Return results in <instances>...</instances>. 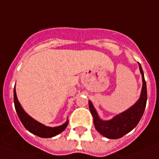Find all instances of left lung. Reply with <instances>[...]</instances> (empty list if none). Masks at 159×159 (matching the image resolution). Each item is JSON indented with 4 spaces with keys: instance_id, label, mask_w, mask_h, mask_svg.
<instances>
[{
    "instance_id": "8db88e82",
    "label": "left lung",
    "mask_w": 159,
    "mask_h": 159,
    "mask_svg": "<svg viewBox=\"0 0 159 159\" xmlns=\"http://www.w3.org/2000/svg\"><path fill=\"white\" fill-rule=\"evenodd\" d=\"M139 64V63H138ZM140 72L142 77V88L139 99L135 104L124 112L117 115L109 120H102L98 117L91 101L89 100V108L94 118V125L96 130L109 139H118L132 131L139 123L142 117L147 101V90L144 73L139 64Z\"/></svg>"
}]
</instances>
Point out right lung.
Returning a JSON list of instances; mask_svg holds the SVG:
<instances>
[{
	"instance_id": "right-lung-1",
	"label": "right lung",
	"mask_w": 159,
	"mask_h": 159,
	"mask_svg": "<svg viewBox=\"0 0 159 159\" xmlns=\"http://www.w3.org/2000/svg\"><path fill=\"white\" fill-rule=\"evenodd\" d=\"M14 102L17 114H18L21 122L22 123V125H24V127L26 128L28 131L34 134V135L38 136V137H43V138H49V137H55V136L58 135L59 133H62L66 129L68 124H69V120H67L65 124H63L62 125H60L58 127L52 128L45 126L41 123L38 122L33 118H31L23 110V108L20 104V102H18L15 89L14 90Z\"/></svg>"
}]
</instances>
